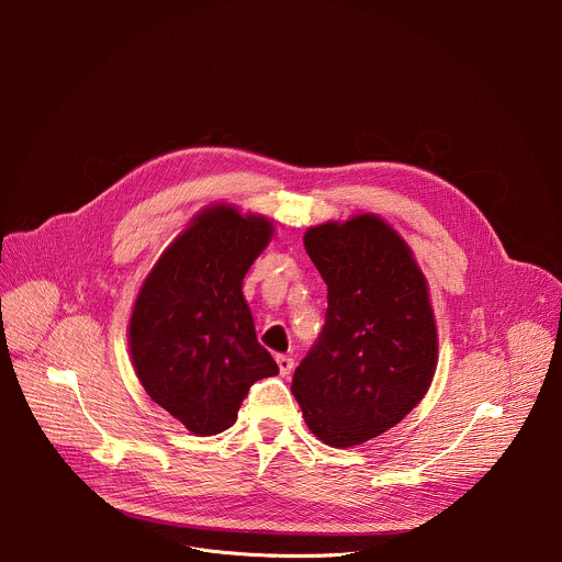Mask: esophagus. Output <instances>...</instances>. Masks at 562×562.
Listing matches in <instances>:
<instances>
[{
    "label": "esophagus",
    "mask_w": 562,
    "mask_h": 562,
    "mask_svg": "<svg viewBox=\"0 0 562 562\" xmlns=\"http://www.w3.org/2000/svg\"><path fill=\"white\" fill-rule=\"evenodd\" d=\"M276 362H278L282 375H289V373L293 371V358H289V356H278Z\"/></svg>",
    "instance_id": "esophagus-1"
}]
</instances>
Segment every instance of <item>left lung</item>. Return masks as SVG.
<instances>
[{"label":"left lung","mask_w":562,"mask_h":562,"mask_svg":"<svg viewBox=\"0 0 562 562\" xmlns=\"http://www.w3.org/2000/svg\"><path fill=\"white\" fill-rule=\"evenodd\" d=\"M304 249L329 306L291 391L308 429L345 449L395 427L427 393L434 311L409 247L375 215L313 226Z\"/></svg>","instance_id":"1"}]
</instances>
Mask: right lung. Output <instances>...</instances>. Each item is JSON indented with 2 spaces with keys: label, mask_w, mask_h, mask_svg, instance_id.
<instances>
[{
  "label": "right lung",
  "mask_w": 562,
  "mask_h": 562,
  "mask_svg": "<svg viewBox=\"0 0 562 562\" xmlns=\"http://www.w3.org/2000/svg\"><path fill=\"white\" fill-rule=\"evenodd\" d=\"M271 231L260 215L206 209L157 260L135 300V373L153 403L198 436L228 429L249 389L278 373L243 295Z\"/></svg>",
  "instance_id": "add662e5"
}]
</instances>
